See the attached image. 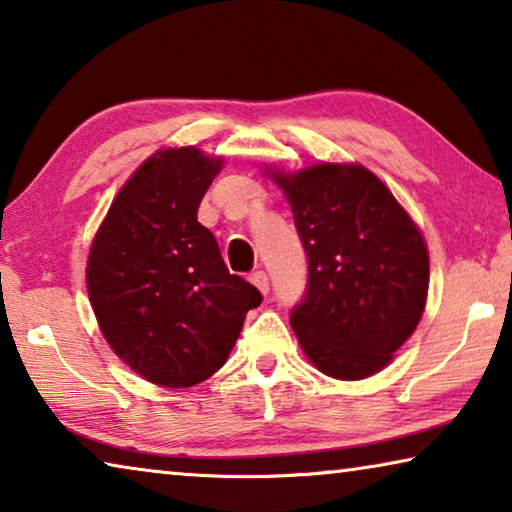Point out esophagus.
Here are the masks:
<instances>
[{
  "label": "esophagus",
  "mask_w": 512,
  "mask_h": 512,
  "mask_svg": "<svg viewBox=\"0 0 512 512\" xmlns=\"http://www.w3.org/2000/svg\"><path fill=\"white\" fill-rule=\"evenodd\" d=\"M250 282H253L255 287L266 296V293H268V275L264 271H257V273L250 275Z\"/></svg>",
  "instance_id": "1"
}]
</instances>
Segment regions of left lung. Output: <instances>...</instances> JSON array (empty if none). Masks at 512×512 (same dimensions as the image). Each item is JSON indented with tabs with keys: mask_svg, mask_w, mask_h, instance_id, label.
I'll list each match as a JSON object with an SVG mask.
<instances>
[{
	"mask_svg": "<svg viewBox=\"0 0 512 512\" xmlns=\"http://www.w3.org/2000/svg\"><path fill=\"white\" fill-rule=\"evenodd\" d=\"M307 250V296L291 311L302 352L327 377L375 375L418 327L429 250L418 225L370 169L320 162L266 169Z\"/></svg>",
	"mask_w": 512,
	"mask_h": 512,
	"instance_id": "left-lung-1",
	"label": "left lung"
}]
</instances>
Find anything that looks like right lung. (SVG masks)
I'll return each instance as SVG.
<instances>
[{
	"mask_svg": "<svg viewBox=\"0 0 512 512\" xmlns=\"http://www.w3.org/2000/svg\"><path fill=\"white\" fill-rule=\"evenodd\" d=\"M223 158L196 146L153 153L112 201L92 239L85 282L103 339L151 384L189 388L235 348L248 309L262 302L232 275L198 223Z\"/></svg>",
	"mask_w": 512,
	"mask_h": 512,
	"instance_id": "right-lung-1",
	"label": "right lung"
}]
</instances>
